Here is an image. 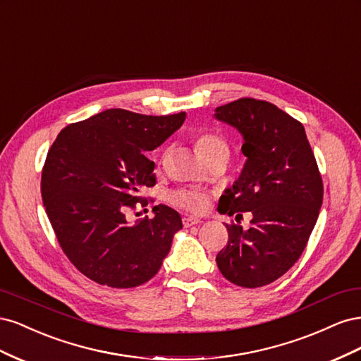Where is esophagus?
Listing matches in <instances>:
<instances>
[{
    "label": "esophagus",
    "mask_w": 361,
    "mask_h": 361,
    "mask_svg": "<svg viewBox=\"0 0 361 361\" xmlns=\"http://www.w3.org/2000/svg\"><path fill=\"white\" fill-rule=\"evenodd\" d=\"M182 223H183L185 227H191V226H194V224L202 223V220H200V218H195V216H191V215H185V216L182 218Z\"/></svg>",
    "instance_id": "obj_1"
}]
</instances>
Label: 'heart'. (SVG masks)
<instances>
[{
	"instance_id": "heart-1",
	"label": "heart",
	"mask_w": 361,
	"mask_h": 361,
	"mask_svg": "<svg viewBox=\"0 0 361 361\" xmlns=\"http://www.w3.org/2000/svg\"><path fill=\"white\" fill-rule=\"evenodd\" d=\"M195 147H197L199 154L203 158L216 150H227L226 141L220 135L211 133L200 134L195 138ZM170 202L174 206L183 207V209H188L192 212H203L207 207V203H209V195L199 190H180L170 195Z\"/></svg>"
}]
</instances>
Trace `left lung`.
Listing matches in <instances>:
<instances>
[{
    "label": "left lung",
    "instance_id": "1",
    "mask_svg": "<svg viewBox=\"0 0 361 361\" xmlns=\"http://www.w3.org/2000/svg\"><path fill=\"white\" fill-rule=\"evenodd\" d=\"M214 117L244 138V169L218 202V212H251V226L227 224V245L216 255L233 285L260 288L297 262L322 206L324 187L304 126L267 101L243 99L215 108Z\"/></svg>",
    "mask_w": 361,
    "mask_h": 361
}]
</instances>
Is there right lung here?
<instances>
[{"mask_svg":"<svg viewBox=\"0 0 361 361\" xmlns=\"http://www.w3.org/2000/svg\"><path fill=\"white\" fill-rule=\"evenodd\" d=\"M187 114L145 116L111 108L71 123L54 141L42 171V200L59 244L85 277L110 288H135L159 271L180 215L166 204L135 224L126 211L154 187L146 154L182 126Z\"/></svg>","mask_w":361,"mask_h":361,"instance_id":"add662e5","label":"right lung"}]
</instances>
